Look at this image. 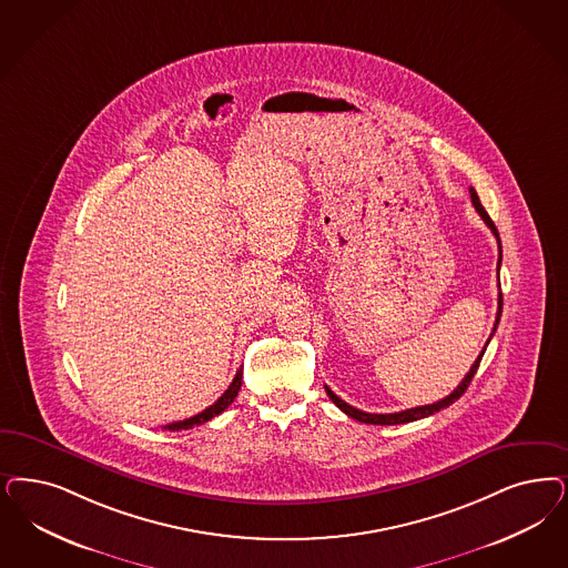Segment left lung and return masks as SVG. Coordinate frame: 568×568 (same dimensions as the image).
<instances>
[{"instance_id": "8db88e82", "label": "left lung", "mask_w": 568, "mask_h": 568, "mask_svg": "<svg viewBox=\"0 0 568 568\" xmlns=\"http://www.w3.org/2000/svg\"><path fill=\"white\" fill-rule=\"evenodd\" d=\"M469 196H471V205L476 207V212L480 214V217L485 220V224L489 226L490 233L495 235L497 239V243H499V260H497V271H499V264H501V241H499V233H497V229H495V224H493V220H490L489 214H487V210L483 207V203H480V199L476 195V191L474 189H469ZM497 318H495V325H493V333L497 329V325H499V318H501V306H504V297L499 294V300H497ZM493 333H490V337H493ZM489 337V342H490ZM489 342L485 344V348H483V353L478 354V358L474 361V365L469 367V372L466 373V377L462 379V384L455 388V390L450 392L449 396H445L443 400H436V403H432V405H424V407H413V409H407V412H398V413H365L361 412V409H354L353 405H348V403H344L337 394H333V390H329L327 386H325V392H327V396L332 398L333 403L342 409V412L346 413L348 417H353L356 422H363V424H375V426H396V424H409V422H417V419H422V417H428V415H434L436 412H440V409H447L449 405H453L464 392L468 390L469 382H471V377H474V373L478 369V365H480V358H483V354L487 351V346H489Z\"/></svg>"}]
</instances>
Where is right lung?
Listing matches in <instances>:
<instances>
[{"label": "right lung", "instance_id": "1", "mask_svg": "<svg viewBox=\"0 0 568 568\" xmlns=\"http://www.w3.org/2000/svg\"><path fill=\"white\" fill-rule=\"evenodd\" d=\"M241 377H243V369H239V372H236L235 379L231 382V386H229L226 392L215 400L214 405H210L205 412L196 413L193 417L182 419V422L168 424V426H163V430H191V428H195V426H201V424H205V422L214 419L215 415H220V413L224 412L226 407H231V405H233L236 394L241 390Z\"/></svg>", "mask_w": 568, "mask_h": 568}]
</instances>
